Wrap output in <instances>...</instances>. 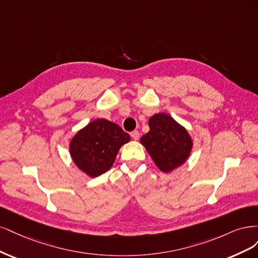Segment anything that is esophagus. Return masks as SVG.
Segmentation results:
<instances>
[{
    "instance_id": "1",
    "label": "esophagus",
    "mask_w": 258,
    "mask_h": 258,
    "mask_svg": "<svg viewBox=\"0 0 258 258\" xmlns=\"http://www.w3.org/2000/svg\"><path fill=\"white\" fill-rule=\"evenodd\" d=\"M131 136H132V138L134 139V140H138L140 134H139L138 131H133V132L131 133Z\"/></svg>"
}]
</instances>
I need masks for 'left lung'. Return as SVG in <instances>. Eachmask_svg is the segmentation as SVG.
Listing matches in <instances>:
<instances>
[{
  "instance_id": "obj_1",
  "label": "left lung",
  "mask_w": 258,
  "mask_h": 258,
  "mask_svg": "<svg viewBox=\"0 0 258 258\" xmlns=\"http://www.w3.org/2000/svg\"><path fill=\"white\" fill-rule=\"evenodd\" d=\"M149 126L150 131L141 137L140 143L160 170L170 172L183 165L193 148L187 131L164 112L152 115Z\"/></svg>"
}]
</instances>
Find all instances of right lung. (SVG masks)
Returning <instances> with one entry per match:
<instances>
[{
    "label": "right lung",
    "instance_id": "right-lung-1",
    "mask_svg": "<svg viewBox=\"0 0 258 258\" xmlns=\"http://www.w3.org/2000/svg\"><path fill=\"white\" fill-rule=\"evenodd\" d=\"M130 140V135L118 124L96 119L72 138L70 152L75 165L94 178L111 168L120 148Z\"/></svg>",
    "mask_w": 258,
    "mask_h": 258
}]
</instances>
